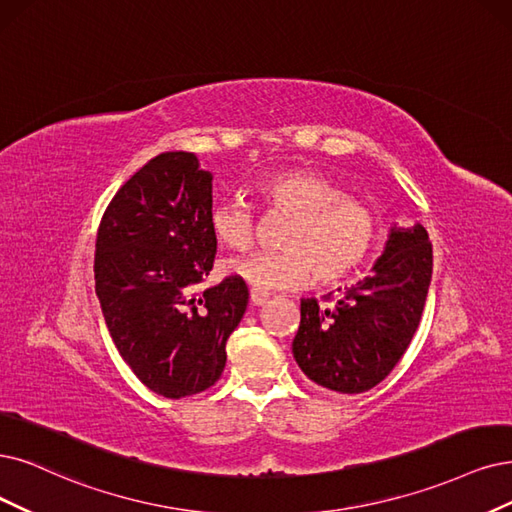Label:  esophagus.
I'll list each match as a JSON object with an SVG mask.
<instances>
[{
  "instance_id": "esophagus-1",
  "label": "esophagus",
  "mask_w": 512,
  "mask_h": 512,
  "mask_svg": "<svg viewBox=\"0 0 512 512\" xmlns=\"http://www.w3.org/2000/svg\"><path fill=\"white\" fill-rule=\"evenodd\" d=\"M268 301V295L259 291V289H251V304L253 306H263Z\"/></svg>"
}]
</instances>
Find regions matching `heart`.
I'll return each instance as SVG.
<instances>
[{"instance_id": "obj_1", "label": "heart", "mask_w": 512, "mask_h": 512, "mask_svg": "<svg viewBox=\"0 0 512 512\" xmlns=\"http://www.w3.org/2000/svg\"><path fill=\"white\" fill-rule=\"evenodd\" d=\"M255 192L270 213L291 217L280 238V253H255L227 263L236 278L259 291L318 285L350 276L361 268L377 242V217L369 206L344 196L342 189L312 170H282L257 181ZM211 227L217 240L246 251L255 240L253 208L242 198L213 206Z\"/></svg>"}]
</instances>
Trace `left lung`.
<instances>
[{
  "label": "left lung",
  "instance_id": "left-lung-1",
  "mask_svg": "<svg viewBox=\"0 0 512 512\" xmlns=\"http://www.w3.org/2000/svg\"><path fill=\"white\" fill-rule=\"evenodd\" d=\"M432 278V244L420 223L390 227L373 276L346 289L331 308L301 299L293 356L312 382L339 394L386 380L418 331Z\"/></svg>",
  "mask_w": 512,
  "mask_h": 512
}]
</instances>
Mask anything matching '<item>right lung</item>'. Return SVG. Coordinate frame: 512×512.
I'll return each mask as SVG.
<instances>
[{
	"label": "right lung",
	"mask_w": 512,
	"mask_h": 512,
	"mask_svg": "<svg viewBox=\"0 0 512 512\" xmlns=\"http://www.w3.org/2000/svg\"><path fill=\"white\" fill-rule=\"evenodd\" d=\"M213 175L189 151H164L137 170L101 219L94 282L124 363L166 399L211 388L225 342L249 304L236 276L200 289L213 270Z\"/></svg>",
	"instance_id": "obj_1"
}]
</instances>
